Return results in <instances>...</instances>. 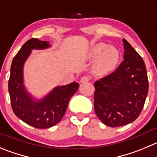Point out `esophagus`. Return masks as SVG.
Masks as SVG:
<instances>
[{"mask_svg": "<svg viewBox=\"0 0 157 157\" xmlns=\"http://www.w3.org/2000/svg\"><path fill=\"white\" fill-rule=\"evenodd\" d=\"M90 80V78L87 76H83L80 78V83H86V82H88Z\"/></svg>", "mask_w": 157, "mask_h": 157, "instance_id": "1", "label": "esophagus"}]
</instances>
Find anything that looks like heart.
I'll return each instance as SVG.
<instances>
[{
    "label": "heart",
    "instance_id": "b5f03b06",
    "mask_svg": "<svg viewBox=\"0 0 157 157\" xmlns=\"http://www.w3.org/2000/svg\"><path fill=\"white\" fill-rule=\"evenodd\" d=\"M89 60L94 62L95 74L100 76L109 74L115 70L120 59L119 51L105 43L95 45L88 54Z\"/></svg>",
    "mask_w": 157,
    "mask_h": 157
}]
</instances>
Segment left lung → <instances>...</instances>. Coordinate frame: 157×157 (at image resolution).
<instances>
[{"instance_id":"1","label":"left lung","mask_w":157,"mask_h":157,"mask_svg":"<svg viewBox=\"0 0 157 157\" xmlns=\"http://www.w3.org/2000/svg\"><path fill=\"white\" fill-rule=\"evenodd\" d=\"M124 60L113 74L94 83V110L109 127L134 121L141 113L148 94L146 65L142 57L123 39Z\"/></svg>"}]
</instances>
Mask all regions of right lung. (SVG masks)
I'll return each instance as SVG.
<instances>
[{"label": "right lung", "mask_w": 157, "mask_h": 157, "mask_svg": "<svg viewBox=\"0 0 157 157\" xmlns=\"http://www.w3.org/2000/svg\"><path fill=\"white\" fill-rule=\"evenodd\" d=\"M52 46L49 42L31 39L14 57L8 81L11 107L16 116L37 128H48L60 121L69 101L79 88L77 82L56 86L41 98H36L25 85L24 66L33 49L42 50Z\"/></svg>", "instance_id": "obj_1"}]
</instances>
